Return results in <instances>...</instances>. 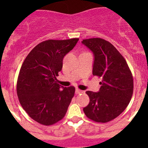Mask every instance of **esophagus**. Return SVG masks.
Masks as SVG:
<instances>
[{"instance_id": "1", "label": "esophagus", "mask_w": 148, "mask_h": 148, "mask_svg": "<svg viewBox=\"0 0 148 148\" xmlns=\"http://www.w3.org/2000/svg\"><path fill=\"white\" fill-rule=\"evenodd\" d=\"M75 92H76V94H77V95H78V94H81V93H83V92H84V91L81 90V89H76V91H75Z\"/></svg>"}]
</instances>
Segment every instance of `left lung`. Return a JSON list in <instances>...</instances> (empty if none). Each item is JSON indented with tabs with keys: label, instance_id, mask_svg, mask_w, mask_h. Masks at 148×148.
<instances>
[{
	"label": "left lung",
	"instance_id": "obj_1",
	"mask_svg": "<svg viewBox=\"0 0 148 148\" xmlns=\"http://www.w3.org/2000/svg\"><path fill=\"white\" fill-rule=\"evenodd\" d=\"M82 43L94 53L92 74L102 77L98 92L86 91L89 103L83 109L90 120L105 122L114 120L126 109L133 93V78L126 60L111 43L100 38Z\"/></svg>",
	"mask_w": 148,
	"mask_h": 148
}]
</instances>
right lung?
Listing matches in <instances>:
<instances>
[{"label":"right lung","mask_w":148,"mask_h":148,"mask_svg":"<svg viewBox=\"0 0 148 148\" xmlns=\"http://www.w3.org/2000/svg\"><path fill=\"white\" fill-rule=\"evenodd\" d=\"M79 38L47 40L31 51L21 67L17 95L23 110L41 125H53L64 118L75 92L74 86L64 87L56 77L63 59Z\"/></svg>","instance_id":"obj_1"}]
</instances>
